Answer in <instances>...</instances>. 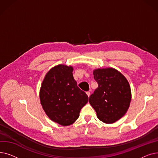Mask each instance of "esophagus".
Instances as JSON below:
<instances>
[{"instance_id":"obj_1","label":"esophagus","mask_w":158,"mask_h":158,"mask_svg":"<svg viewBox=\"0 0 158 158\" xmlns=\"http://www.w3.org/2000/svg\"><path fill=\"white\" fill-rule=\"evenodd\" d=\"M86 94H87V95L88 96V97H89L90 96V92H89V91H88V92H86Z\"/></svg>"}]
</instances>
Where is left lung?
Returning <instances> with one entry per match:
<instances>
[{
  "instance_id": "left-lung-1",
  "label": "left lung",
  "mask_w": 158,
  "mask_h": 158,
  "mask_svg": "<svg viewBox=\"0 0 158 158\" xmlns=\"http://www.w3.org/2000/svg\"><path fill=\"white\" fill-rule=\"evenodd\" d=\"M94 77L98 86L90 95L89 104L104 123L117 122L126 113L131 101L127 79L113 68L95 69Z\"/></svg>"
}]
</instances>
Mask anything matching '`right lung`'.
<instances>
[{"instance_id":"right-lung-1","label":"right lung","mask_w":158,"mask_h":158,"mask_svg":"<svg viewBox=\"0 0 158 158\" xmlns=\"http://www.w3.org/2000/svg\"><path fill=\"white\" fill-rule=\"evenodd\" d=\"M72 72L71 66H54L46 74L40 90V102L46 114L63 126L76 122L88 101V95L77 86Z\"/></svg>"}]
</instances>
